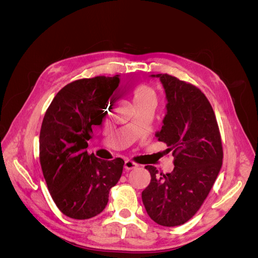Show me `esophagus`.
Here are the masks:
<instances>
[{"label":"esophagus","instance_id":"34e87169","mask_svg":"<svg viewBox=\"0 0 258 258\" xmlns=\"http://www.w3.org/2000/svg\"><path fill=\"white\" fill-rule=\"evenodd\" d=\"M138 166H139L138 163H137V162H135L134 160H130V159H128V160L124 161V169H126V170H132V169H136Z\"/></svg>","mask_w":258,"mask_h":258}]
</instances>
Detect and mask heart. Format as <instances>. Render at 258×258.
Masks as SVG:
<instances>
[{"instance_id":"heart-1","label":"heart","mask_w":258,"mask_h":258,"mask_svg":"<svg viewBox=\"0 0 258 258\" xmlns=\"http://www.w3.org/2000/svg\"><path fill=\"white\" fill-rule=\"evenodd\" d=\"M130 95L136 106H143L148 104L156 105V103H157V96H156L155 90L150 85L143 82L132 85L130 87Z\"/></svg>"}]
</instances>
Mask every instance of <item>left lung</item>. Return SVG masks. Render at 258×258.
<instances>
[{"label": "left lung", "instance_id": "1", "mask_svg": "<svg viewBox=\"0 0 258 258\" xmlns=\"http://www.w3.org/2000/svg\"><path fill=\"white\" fill-rule=\"evenodd\" d=\"M156 77L168 100L163 126L156 136L174 157V169L159 174L155 167L146 166L152 178L142 191V201L155 223L174 227L189 221L207 199L222 167L223 145L205 93L167 73Z\"/></svg>", "mask_w": 258, "mask_h": 258}]
</instances>
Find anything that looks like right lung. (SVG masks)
Masks as SVG:
<instances>
[{
  "label": "right lung",
  "instance_id": "right-lung-1",
  "mask_svg": "<svg viewBox=\"0 0 258 258\" xmlns=\"http://www.w3.org/2000/svg\"><path fill=\"white\" fill-rule=\"evenodd\" d=\"M116 76H96L66 85L51 101L40 132V162L54 204L64 215L88 220L107 205L122 173L121 158L103 160L86 152L92 126L101 124Z\"/></svg>",
  "mask_w": 258,
  "mask_h": 258
}]
</instances>
